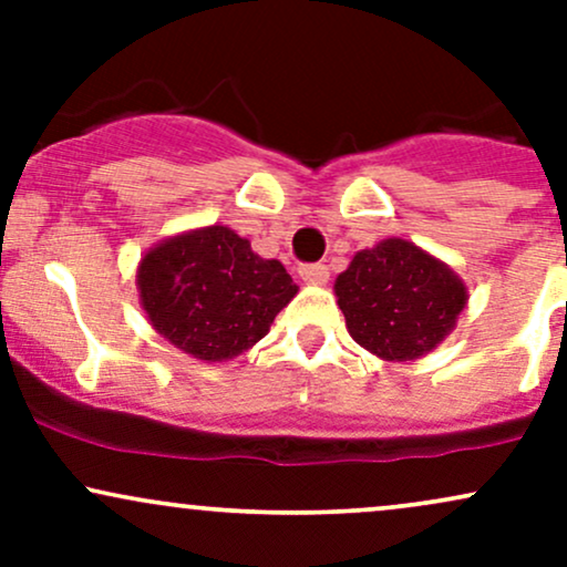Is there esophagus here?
Returning a JSON list of instances; mask_svg holds the SVG:
<instances>
[{"label": "esophagus", "instance_id": "esophagus-1", "mask_svg": "<svg viewBox=\"0 0 567 567\" xmlns=\"http://www.w3.org/2000/svg\"><path fill=\"white\" fill-rule=\"evenodd\" d=\"M298 275H301L306 285H324L328 282L330 271L324 264H303L301 269H298Z\"/></svg>", "mask_w": 567, "mask_h": 567}]
</instances>
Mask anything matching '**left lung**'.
<instances>
[{"mask_svg":"<svg viewBox=\"0 0 567 567\" xmlns=\"http://www.w3.org/2000/svg\"><path fill=\"white\" fill-rule=\"evenodd\" d=\"M333 290L349 336L386 362H413L437 349L470 301L451 266L400 237L354 252Z\"/></svg>","mask_w":567,"mask_h":567,"instance_id":"1","label":"left lung"}]
</instances>
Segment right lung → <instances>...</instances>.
<instances>
[{"label": "right lung", "mask_w": 567, "mask_h": 567, "mask_svg": "<svg viewBox=\"0 0 567 567\" xmlns=\"http://www.w3.org/2000/svg\"><path fill=\"white\" fill-rule=\"evenodd\" d=\"M135 285L148 324L199 362H226L256 347L298 292L277 258H261L220 224L148 247Z\"/></svg>", "instance_id": "obj_1"}]
</instances>
